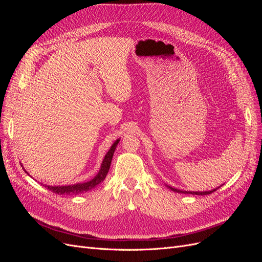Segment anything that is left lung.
I'll use <instances>...</instances> for the list:
<instances>
[{"mask_svg": "<svg viewBox=\"0 0 262 262\" xmlns=\"http://www.w3.org/2000/svg\"><path fill=\"white\" fill-rule=\"evenodd\" d=\"M165 186L167 187L168 189H170L171 191H173V192H178V193H187V194H196V195H207V194H211L212 192L216 191V190L220 188V187H217V188L213 189V190H209V191H185V190H180V189L172 188V187L167 186V185H165Z\"/></svg>", "mask_w": 262, "mask_h": 262, "instance_id": "8db88e82", "label": "left lung"}]
</instances>
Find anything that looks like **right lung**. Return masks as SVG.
Returning <instances> with one entry per match:
<instances>
[{
    "mask_svg": "<svg viewBox=\"0 0 262 262\" xmlns=\"http://www.w3.org/2000/svg\"><path fill=\"white\" fill-rule=\"evenodd\" d=\"M119 141H120V139L116 140L114 142V144L112 145V147L109 148L107 154L104 157V160H102L99 171L97 172V175L95 176L93 179H91L89 181H85V182H77V184H74V185H66V186H49V185H43V184H41V185L45 186L47 189L51 190L53 193H57V194H60V195H73V194H80V193H84V192L90 191V190H92L96 186H98L101 181L105 180L107 173L109 171L110 164H112L115 149H116V147L119 143ZM24 170H25V172H27L25 168H24ZM28 175H29V173H28Z\"/></svg>",
    "mask_w": 262,
    "mask_h": 262,
    "instance_id": "obj_1",
    "label": "right lung"
}]
</instances>
